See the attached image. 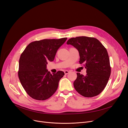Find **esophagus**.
<instances>
[{"label": "esophagus", "mask_w": 128, "mask_h": 128, "mask_svg": "<svg viewBox=\"0 0 128 128\" xmlns=\"http://www.w3.org/2000/svg\"><path fill=\"white\" fill-rule=\"evenodd\" d=\"M70 73V71L68 70H65L64 71V73L65 75H68Z\"/></svg>", "instance_id": "1"}]
</instances>
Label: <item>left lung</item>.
Wrapping results in <instances>:
<instances>
[{
	"label": "left lung",
	"mask_w": 128,
	"mask_h": 128,
	"mask_svg": "<svg viewBox=\"0 0 128 128\" xmlns=\"http://www.w3.org/2000/svg\"><path fill=\"white\" fill-rule=\"evenodd\" d=\"M67 44L78 51L80 64H83L86 69V76L77 73V78L73 83L75 90L85 97L98 95L106 86L111 74L106 48L97 38L92 37L72 38Z\"/></svg>",
	"instance_id": "obj_1"
}]
</instances>
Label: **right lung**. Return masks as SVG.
<instances>
[{
  "mask_svg": "<svg viewBox=\"0 0 128 128\" xmlns=\"http://www.w3.org/2000/svg\"><path fill=\"white\" fill-rule=\"evenodd\" d=\"M67 40L44 39L29 44L21 54L18 77L26 92L33 99L44 100L56 91L63 71L51 74L46 69L48 61H53L58 50Z\"/></svg>",
  "mask_w": 128,
  "mask_h": 128,
  "instance_id": "1",
  "label": "right lung"
}]
</instances>
